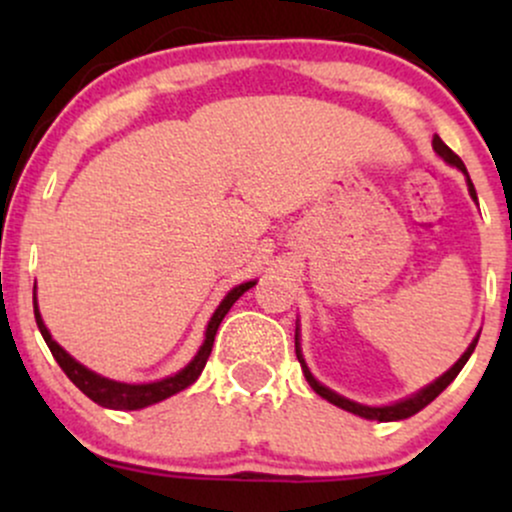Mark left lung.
Listing matches in <instances>:
<instances>
[{"label": "left lung", "mask_w": 512, "mask_h": 512, "mask_svg": "<svg viewBox=\"0 0 512 512\" xmlns=\"http://www.w3.org/2000/svg\"><path fill=\"white\" fill-rule=\"evenodd\" d=\"M433 151H436V154H438L440 158H443V161L448 163V166H455L457 170H462L464 178H467L469 197H472L474 202H477V190H474L472 180H469V173H467V168H464L462 158L457 156L455 151H452L450 146L445 144L443 139L438 137V134H436V137H433ZM298 337H301V334H298V322H296V356H298V363H301L303 375H305V380H308V385L313 387V390H315L317 395H320L322 399H327V402L334 404V407H339V409H344V411H351V414L361 416V419H370V421H402V419H409V416L419 414L421 409L428 407V404H431L433 399H436V397L440 395V392H443L445 387H448V385L452 383V380L457 378V373H460V370L464 368V363L469 361V356L474 354V346H477V342H479V334H477V337L472 339V344L467 346V351H464V354H462L460 358H457L455 366H452L450 370H445V373L440 375V378L433 380L431 385L421 387V390L414 392V395L399 399V402L383 404V407H368V404H358V402H354V399L342 397V395H339V392H334V390H330V387H327V385H322L320 380H317L315 375L310 373L308 363H305L303 351H301V339H298Z\"/></svg>", "instance_id": "1"}]
</instances>
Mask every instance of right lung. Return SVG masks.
Returning a JSON list of instances; mask_svg holds the SVG:
<instances>
[{"label": "right lung", "instance_id": "obj_1", "mask_svg": "<svg viewBox=\"0 0 512 512\" xmlns=\"http://www.w3.org/2000/svg\"><path fill=\"white\" fill-rule=\"evenodd\" d=\"M255 284L257 281H245V284L233 286V289L223 296V301L219 303V308L214 310V315L209 317L207 332H204V342L197 349L195 358H192L185 368H180L178 373L168 375V378L154 380V383H120V380L103 378V375H98L96 370L86 368L84 363L76 361L72 354H67V351H64L62 346L52 339L48 327H45L43 315H40V310H38V298H35V286H33V310H35V322H38V330H40V334H43L45 344L50 346L55 361L60 363V368L67 373V378L72 380V383L79 387V390L84 392L88 399H93V402L101 404V407H105V409L137 411V409L151 407V404L163 402V399L178 395V392L185 390V387H190L192 383H195L199 375H202L204 366H207V358L211 354V346H214V337H216V330H219L221 320L226 317L228 310L233 308V303H236L238 298L243 296L248 289H252Z\"/></svg>", "mask_w": 512, "mask_h": 512}]
</instances>
